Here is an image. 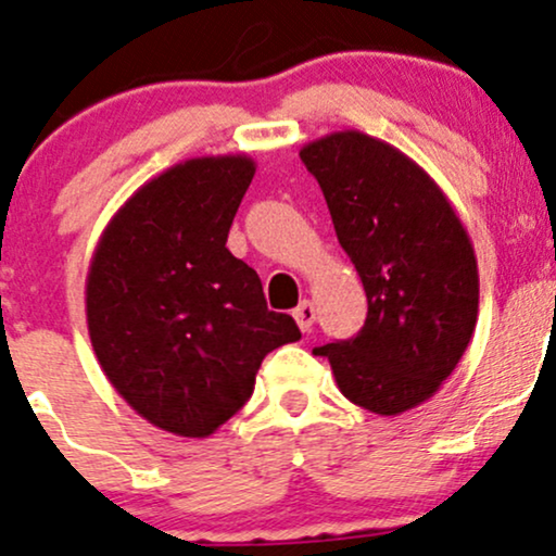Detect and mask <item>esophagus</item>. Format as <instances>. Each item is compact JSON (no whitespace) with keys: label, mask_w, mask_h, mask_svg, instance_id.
Instances as JSON below:
<instances>
[{"label":"esophagus","mask_w":556,"mask_h":556,"mask_svg":"<svg viewBox=\"0 0 556 556\" xmlns=\"http://www.w3.org/2000/svg\"><path fill=\"white\" fill-rule=\"evenodd\" d=\"M292 316H295L301 332H311V327H314L316 321V306L311 301H301V306L292 311Z\"/></svg>","instance_id":"1"}]
</instances>
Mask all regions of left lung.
Returning <instances> with one entry per match:
<instances>
[{
    "label": "left lung",
    "instance_id": "1",
    "mask_svg": "<svg viewBox=\"0 0 556 556\" xmlns=\"http://www.w3.org/2000/svg\"><path fill=\"white\" fill-rule=\"evenodd\" d=\"M334 235L367 292L356 338L314 348L340 393L380 417L425 404L456 369L478 321V258L422 166L356 129L303 144Z\"/></svg>",
    "mask_w": 556,
    "mask_h": 556
}]
</instances>
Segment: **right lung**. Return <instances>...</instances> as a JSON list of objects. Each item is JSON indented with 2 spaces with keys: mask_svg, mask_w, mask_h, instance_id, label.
<instances>
[{
  "mask_svg": "<svg viewBox=\"0 0 556 556\" xmlns=\"http://www.w3.org/2000/svg\"><path fill=\"white\" fill-rule=\"evenodd\" d=\"M253 174L248 155L176 163L121 205L89 261L97 362L139 417L174 435L216 432L253 395L266 353L301 340L227 248Z\"/></svg>",
  "mask_w": 556,
  "mask_h": 556,
  "instance_id": "1",
  "label": "right lung"
}]
</instances>
